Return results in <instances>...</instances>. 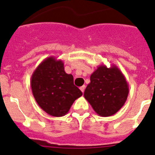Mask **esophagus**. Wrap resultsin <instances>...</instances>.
<instances>
[{"label":"esophagus","mask_w":155,"mask_h":155,"mask_svg":"<svg viewBox=\"0 0 155 155\" xmlns=\"http://www.w3.org/2000/svg\"><path fill=\"white\" fill-rule=\"evenodd\" d=\"M79 88H80L81 91L84 92V91H85V85H82V86H81L80 87H79Z\"/></svg>","instance_id":"esophagus-1"}]
</instances>
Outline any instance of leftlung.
<instances>
[{"mask_svg": "<svg viewBox=\"0 0 155 155\" xmlns=\"http://www.w3.org/2000/svg\"><path fill=\"white\" fill-rule=\"evenodd\" d=\"M84 97L97 115L108 117L116 113L125 104L129 86L125 76L115 64L108 68L101 64L91 75Z\"/></svg>", "mask_w": 155, "mask_h": 155, "instance_id": "8db88e82", "label": "left lung"}]
</instances>
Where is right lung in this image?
I'll return each mask as SVG.
<instances>
[{
  "instance_id": "add662e5",
  "label": "right lung",
  "mask_w": 155,
  "mask_h": 155,
  "mask_svg": "<svg viewBox=\"0 0 155 155\" xmlns=\"http://www.w3.org/2000/svg\"><path fill=\"white\" fill-rule=\"evenodd\" d=\"M31 86L39 107L54 117L66 115L73 102L82 95L73 84V76L64 71V62L52 56L44 59L35 69Z\"/></svg>"
}]
</instances>
